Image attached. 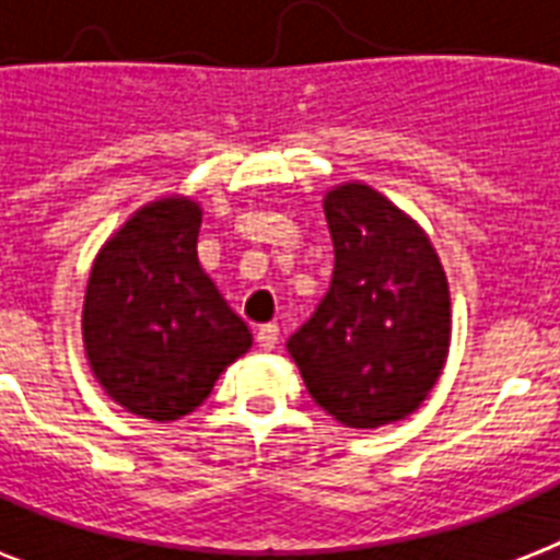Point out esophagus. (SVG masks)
Wrapping results in <instances>:
<instances>
[{
    "mask_svg": "<svg viewBox=\"0 0 560 560\" xmlns=\"http://www.w3.org/2000/svg\"><path fill=\"white\" fill-rule=\"evenodd\" d=\"M255 342H258L264 351L276 349V346H279V325H261V328L255 331Z\"/></svg>",
    "mask_w": 560,
    "mask_h": 560,
    "instance_id": "esophagus-1",
    "label": "esophagus"
}]
</instances>
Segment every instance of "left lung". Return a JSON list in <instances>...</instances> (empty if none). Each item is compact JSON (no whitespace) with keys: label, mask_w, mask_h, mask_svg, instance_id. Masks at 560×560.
Returning a JSON list of instances; mask_svg holds the SVG:
<instances>
[{"label":"left lung","mask_w":560,"mask_h":560,"mask_svg":"<svg viewBox=\"0 0 560 560\" xmlns=\"http://www.w3.org/2000/svg\"><path fill=\"white\" fill-rule=\"evenodd\" d=\"M331 288L288 340L319 407L351 430L416 412L451 349V288L416 220L366 183L325 191Z\"/></svg>","instance_id":"8db88e82"}]
</instances>
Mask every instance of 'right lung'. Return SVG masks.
<instances>
[{"instance_id": "right-lung-1", "label": "right lung", "mask_w": 560, "mask_h": 560, "mask_svg": "<svg viewBox=\"0 0 560 560\" xmlns=\"http://www.w3.org/2000/svg\"><path fill=\"white\" fill-rule=\"evenodd\" d=\"M200 202L171 194L107 237L83 296V349L118 407L160 424L209 398L253 334L197 261Z\"/></svg>"}]
</instances>
